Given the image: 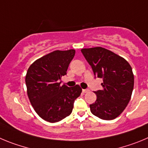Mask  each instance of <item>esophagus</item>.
I'll return each mask as SVG.
<instances>
[{"mask_svg":"<svg viewBox=\"0 0 148 148\" xmlns=\"http://www.w3.org/2000/svg\"><path fill=\"white\" fill-rule=\"evenodd\" d=\"M89 91V89H82V92L83 93H88Z\"/></svg>","mask_w":148,"mask_h":148,"instance_id":"obj_1","label":"esophagus"}]
</instances>
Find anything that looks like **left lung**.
Returning a JSON list of instances; mask_svg holds the SVG:
<instances>
[{
	"instance_id": "8db88e82",
	"label": "left lung",
	"mask_w": 148,
	"mask_h": 148,
	"mask_svg": "<svg viewBox=\"0 0 148 148\" xmlns=\"http://www.w3.org/2000/svg\"><path fill=\"white\" fill-rule=\"evenodd\" d=\"M91 66L95 77L102 78V90L94 91L97 100L90 105V112L104 120L120 115L132 95L134 77L127 60L102 47L81 50Z\"/></svg>"
}]
</instances>
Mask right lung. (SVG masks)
<instances>
[{
	"label": "right lung",
	"mask_w": 148,
	"mask_h": 148,
	"mask_svg": "<svg viewBox=\"0 0 148 148\" xmlns=\"http://www.w3.org/2000/svg\"><path fill=\"white\" fill-rule=\"evenodd\" d=\"M75 50L54 51L34 61L26 76L27 94L36 113L49 122L62 120L71 114L74 100L82 88L78 85L60 86Z\"/></svg>",
	"instance_id": "1"
}]
</instances>
